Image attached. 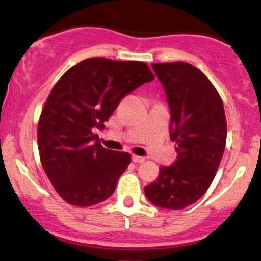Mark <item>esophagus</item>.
<instances>
[{"label": "esophagus", "instance_id": "obj_1", "mask_svg": "<svg viewBox=\"0 0 261 261\" xmlns=\"http://www.w3.org/2000/svg\"><path fill=\"white\" fill-rule=\"evenodd\" d=\"M133 162L134 163H144L145 162V158L138 156V155H133Z\"/></svg>", "mask_w": 261, "mask_h": 261}]
</instances>
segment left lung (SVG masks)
Wrapping results in <instances>:
<instances>
[{
    "mask_svg": "<svg viewBox=\"0 0 261 261\" xmlns=\"http://www.w3.org/2000/svg\"><path fill=\"white\" fill-rule=\"evenodd\" d=\"M151 67L167 94L178 159L160 168L145 196L156 207L181 210L206 193L220 167L227 136L225 110L217 89L198 68L184 62Z\"/></svg>",
    "mask_w": 261,
    "mask_h": 261,
    "instance_id": "8db88e82",
    "label": "left lung"
}]
</instances>
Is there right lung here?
Segmentation results:
<instances>
[{"mask_svg": "<svg viewBox=\"0 0 261 261\" xmlns=\"http://www.w3.org/2000/svg\"><path fill=\"white\" fill-rule=\"evenodd\" d=\"M152 80L143 62L89 58L53 87L39 121L38 145L49 180L68 203L93 206L114 193L131 156L105 149L94 131L103 130L126 94Z\"/></svg>", "mask_w": 261, "mask_h": 261, "instance_id": "1", "label": "right lung"}]
</instances>
